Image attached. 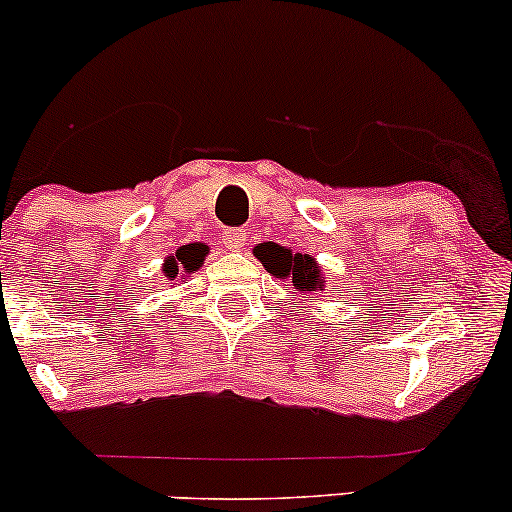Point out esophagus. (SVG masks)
<instances>
[{
	"label": "esophagus",
	"instance_id": "1",
	"mask_svg": "<svg viewBox=\"0 0 512 512\" xmlns=\"http://www.w3.org/2000/svg\"><path fill=\"white\" fill-rule=\"evenodd\" d=\"M221 240H223V245H226V248L231 252H240L245 248V233L238 231V228H226Z\"/></svg>",
	"mask_w": 512,
	"mask_h": 512
}]
</instances>
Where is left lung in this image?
Instances as JSON below:
<instances>
[{"label":"left lung","mask_w":512,"mask_h":512,"mask_svg":"<svg viewBox=\"0 0 512 512\" xmlns=\"http://www.w3.org/2000/svg\"><path fill=\"white\" fill-rule=\"evenodd\" d=\"M252 255L262 262V267L267 269L274 279L289 281L296 291L301 293H315L325 291V272L317 264L313 255H305V252H293L291 248H284L279 243H260Z\"/></svg>","instance_id":"1"}]
</instances>
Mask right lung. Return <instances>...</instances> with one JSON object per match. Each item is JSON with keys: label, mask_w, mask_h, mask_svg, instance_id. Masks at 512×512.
<instances>
[{"label": "right lung", "mask_w": 512, "mask_h": 512, "mask_svg": "<svg viewBox=\"0 0 512 512\" xmlns=\"http://www.w3.org/2000/svg\"><path fill=\"white\" fill-rule=\"evenodd\" d=\"M207 255H209V245L204 243L182 245V248L175 250V255L166 257V262H163V274H166L168 281L178 279V274L180 276L195 274L204 264V257Z\"/></svg>", "instance_id": "add662e5"}]
</instances>
